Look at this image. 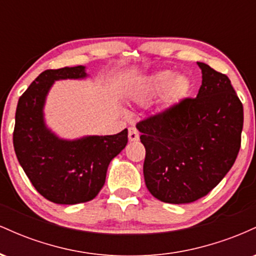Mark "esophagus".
<instances>
[{
    "label": "esophagus",
    "instance_id": "34e87169",
    "mask_svg": "<svg viewBox=\"0 0 256 256\" xmlns=\"http://www.w3.org/2000/svg\"><path fill=\"white\" fill-rule=\"evenodd\" d=\"M128 140L131 142H136V140H140V132L137 131V128H128Z\"/></svg>",
    "mask_w": 256,
    "mask_h": 256
}]
</instances>
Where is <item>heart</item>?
<instances>
[{
    "instance_id": "b5f03b06",
    "label": "heart",
    "mask_w": 256,
    "mask_h": 256,
    "mask_svg": "<svg viewBox=\"0 0 256 256\" xmlns=\"http://www.w3.org/2000/svg\"><path fill=\"white\" fill-rule=\"evenodd\" d=\"M167 87L169 88L167 90V98L171 102H176L189 92L192 84L189 78L185 76H178L174 78V74L170 71L158 72L149 79L148 88L152 92H161Z\"/></svg>"
}]
</instances>
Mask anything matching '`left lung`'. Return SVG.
Instances as JSON below:
<instances>
[{"label": "left lung", "instance_id": "obj_1", "mask_svg": "<svg viewBox=\"0 0 256 256\" xmlns=\"http://www.w3.org/2000/svg\"><path fill=\"white\" fill-rule=\"evenodd\" d=\"M195 98L137 122L146 148L144 180L154 198L190 204L218 185L236 161L243 106L228 76L204 62Z\"/></svg>", "mask_w": 256, "mask_h": 256}]
</instances>
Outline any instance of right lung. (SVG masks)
I'll use <instances>...</instances> for the list:
<instances>
[{"instance_id":"obj_1","label":"right lung","mask_w":256,"mask_h":256,"mask_svg":"<svg viewBox=\"0 0 256 256\" xmlns=\"http://www.w3.org/2000/svg\"><path fill=\"white\" fill-rule=\"evenodd\" d=\"M85 77L84 66L46 70L18 102L13 132L18 161L34 189L54 204H77L96 198L108 165L128 144V128L110 136L67 140L46 126L43 107L54 82Z\"/></svg>"}]
</instances>
